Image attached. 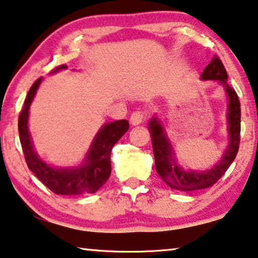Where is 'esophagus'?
<instances>
[{"label":"esophagus","instance_id":"1","mask_svg":"<svg viewBox=\"0 0 258 258\" xmlns=\"http://www.w3.org/2000/svg\"><path fill=\"white\" fill-rule=\"evenodd\" d=\"M146 116H147V113L145 112V111H134V112L131 114V118H130V121L132 125H139L141 122H144L146 120Z\"/></svg>","mask_w":258,"mask_h":258}]
</instances>
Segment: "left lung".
Masks as SVG:
<instances>
[{"instance_id": "left-lung-1", "label": "left lung", "mask_w": 258, "mask_h": 258, "mask_svg": "<svg viewBox=\"0 0 258 258\" xmlns=\"http://www.w3.org/2000/svg\"><path fill=\"white\" fill-rule=\"evenodd\" d=\"M228 75L220 57L214 55L211 62L207 64L202 74V80H218L225 87L228 97V131L229 145L219 161V163L207 171H185L179 168L172 159L171 146L164 133L162 125L156 118H153L149 122V130L153 140V152L155 157L156 171L161 179L170 186L171 189L178 191H196L207 189L221 178L227 171L230 164L236 157L240 146L241 133V109L240 101L236 91L227 82Z\"/></svg>"}]
</instances>
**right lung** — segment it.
Segmentation results:
<instances>
[{
  "instance_id": "add662e5",
  "label": "right lung",
  "mask_w": 258,
  "mask_h": 258,
  "mask_svg": "<svg viewBox=\"0 0 258 258\" xmlns=\"http://www.w3.org/2000/svg\"><path fill=\"white\" fill-rule=\"evenodd\" d=\"M66 68V64H60L59 67L53 69L52 73ZM40 82L41 78L38 79L30 88L18 117L19 140H21L26 164L34 176L56 195L72 196L94 194L110 177L111 151L118 140L127 132L130 127L128 121L122 119V120H117L103 126V128L96 136L94 144L88 153L86 164H83L82 167L76 169L49 167L44 161H41L33 151L28 130L29 109Z\"/></svg>"
}]
</instances>
